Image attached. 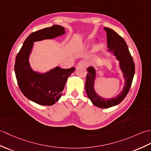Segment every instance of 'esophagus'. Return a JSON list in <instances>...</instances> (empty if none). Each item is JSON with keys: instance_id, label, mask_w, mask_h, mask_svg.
I'll list each match as a JSON object with an SVG mask.
<instances>
[{"instance_id": "34e87169", "label": "esophagus", "mask_w": 151, "mask_h": 151, "mask_svg": "<svg viewBox=\"0 0 151 151\" xmlns=\"http://www.w3.org/2000/svg\"><path fill=\"white\" fill-rule=\"evenodd\" d=\"M78 66H82V67H87V63L84 61V60H82L80 61L78 64Z\"/></svg>"}]
</instances>
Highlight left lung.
Here are the masks:
<instances>
[{
    "label": "left lung",
    "mask_w": 151,
    "mask_h": 151,
    "mask_svg": "<svg viewBox=\"0 0 151 151\" xmlns=\"http://www.w3.org/2000/svg\"><path fill=\"white\" fill-rule=\"evenodd\" d=\"M107 33V42L109 51L113 52L114 55L120 61V67L123 72L125 85L123 90L118 96L109 99H104L98 95L94 91V84L96 77L95 69L93 67L87 69L85 89L89 100L94 106L100 108H109L122 102L127 96L131 86L135 72V65L132 56L129 51L125 41L115 31L108 27H104Z\"/></svg>",
    "instance_id": "1"
}]
</instances>
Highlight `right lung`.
Wrapping results in <instances>:
<instances>
[{"instance_id":"right-lung-1","label":"right lung","mask_w":151,"mask_h":151,"mask_svg":"<svg viewBox=\"0 0 151 151\" xmlns=\"http://www.w3.org/2000/svg\"><path fill=\"white\" fill-rule=\"evenodd\" d=\"M64 33V27L59 25L35 31L27 37L17 55L15 72L21 92L27 99L42 106H52L58 101L68 78L75 68L56 67L41 74L31 68L29 55L34 42L51 39Z\"/></svg>"}]
</instances>
